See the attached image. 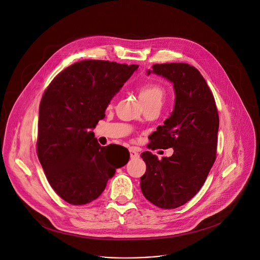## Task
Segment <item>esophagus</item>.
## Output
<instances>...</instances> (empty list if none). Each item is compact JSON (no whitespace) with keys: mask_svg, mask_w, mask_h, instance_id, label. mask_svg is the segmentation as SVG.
Wrapping results in <instances>:
<instances>
[{"mask_svg":"<svg viewBox=\"0 0 260 260\" xmlns=\"http://www.w3.org/2000/svg\"><path fill=\"white\" fill-rule=\"evenodd\" d=\"M129 153H131V158H132V159H136V158H139V157H140L139 152L135 149V148H131V149H129Z\"/></svg>","mask_w":260,"mask_h":260,"instance_id":"34e87169","label":"esophagus"}]
</instances>
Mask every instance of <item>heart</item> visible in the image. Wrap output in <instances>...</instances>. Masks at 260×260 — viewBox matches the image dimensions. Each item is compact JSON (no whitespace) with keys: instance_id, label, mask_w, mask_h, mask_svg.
I'll use <instances>...</instances> for the list:
<instances>
[{"instance_id":"1","label":"heart","mask_w":260,"mask_h":260,"mask_svg":"<svg viewBox=\"0 0 260 260\" xmlns=\"http://www.w3.org/2000/svg\"><path fill=\"white\" fill-rule=\"evenodd\" d=\"M139 98L143 104L157 103L161 105L165 98V90L159 84L150 82L140 87Z\"/></svg>"}]
</instances>
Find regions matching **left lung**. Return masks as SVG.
Instances as JSON below:
<instances>
[{
	"label": "left lung",
	"mask_w": 260,
	"mask_h": 260,
	"mask_svg": "<svg viewBox=\"0 0 260 260\" xmlns=\"http://www.w3.org/2000/svg\"><path fill=\"white\" fill-rule=\"evenodd\" d=\"M173 83L175 106L170 117L150 136L149 149L173 148L161 160L149 151L141 157L144 197L161 209H175L190 201L202 188L216 159L219 116L216 103L198 69L183 62L156 63L147 74Z\"/></svg>",
	"instance_id": "8db88e82"
}]
</instances>
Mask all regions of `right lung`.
Returning <instances> with one entry per match:
<instances>
[{
    "mask_svg": "<svg viewBox=\"0 0 260 260\" xmlns=\"http://www.w3.org/2000/svg\"><path fill=\"white\" fill-rule=\"evenodd\" d=\"M138 64L86 59L68 67L51 81L39 108L37 153L53 190L71 205L96 200L116 169L92 129L105 118L112 98ZM124 148V147H123Z\"/></svg>",
    "mask_w": 260,
    "mask_h": 260,
    "instance_id": "1",
    "label": "right lung"
}]
</instances>
